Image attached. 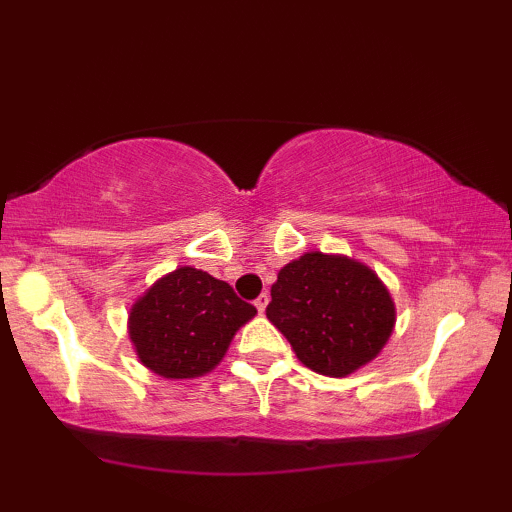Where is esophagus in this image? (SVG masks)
<instances>
[{
  "instance_id": "1",
  "label": "esophagus",
  "mask_w": 512,
  "mask_h": 512,
  "mask_svg": "<svg viewBox=\"0 0 512 512\" xmlns=\"http://www.w3.org/2000/svg\"><path fill=\"white\" fill-rule=\"evenodd\" d=\"M268 300H270L268 293H261V296H258V298L254 300L256 310H258V312H265V307H268Z\"/></svg>"
}]
</instances>
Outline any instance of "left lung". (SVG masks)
Segmentation results:
<instances>
[{
  "instance_id": "obj_1",
  "label": "left lung",
  "mask_w": 512,
  "mask_h": 512,
  "mask_svg": "<svg viewBox=\"0 0 512 512\" xmlns=\"http://www.w3.org/2000/svg\"><path fill=\"white\" fill-rule=\"evenodd\" d=\"M265 314L314 373L345 377L373 361L396 324L387 286L368 265L321 251L279 270Z\"/></svg>"
}]
</instances>
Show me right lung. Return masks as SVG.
Returning <instances> with one entry per match:
<instances>
[{
  "instance_id": "1",
  "label": "right lung",
  "mask_w": 512,
  "mask_h": 512,
  "mask_svg": "<svg viewBox=\"0 0 512 512\" xmlns=\"http://www.w3.org/2000/svg\"><path fill=\"white\" fill-rule=\"evenodd\" d=\"M256 307L191 265L160 277L132 305L128 331L139 361L167 380L207 375Z\"/></svg>"
}]
</instances>
